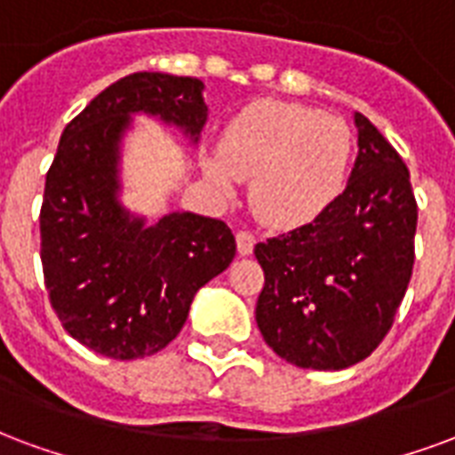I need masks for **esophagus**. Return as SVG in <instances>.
Wrapping results in <instances>:
<instances>
[{
    "instance_id": "obj_1",
    "label": "esophagus",
    "mask_w": 455,
    "mask_h": 455,
    "mask_svg": "<svg viewBox=\"0 0 455 455\" xmlns=\"http://www.w3.org/2000/svg\"><path fill=\"white\" fill-rule=\"evenodd\" d=\"M235 240H237V251H240L242 257H247V254H251V250H254V244H257V237L251 235L250 230H240L237 235H235Z\"/></svg>"
}]
</instances>
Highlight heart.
<instances>
[{"label":"heart","mask_w":455,"mask_h":455,"mask_svg":"<svg viewBox=\"0 0 455 455\" xmlns=\"http://www.w3.org/2000/svg\"><path fill=\"white\" fill-rule=\"evenodd\" d=\"M351 131L310 106L259 99L223 132L218 157L205 159L215 187L250 179L251 208L271 228H300L327 213L347 188Z\"/></svg>","instance_id":"heart-1"}]
</instances>
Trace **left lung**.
<instances>
[{
	"mask_svg": "<svg viewBox=\"0 0 455 455\" xmlns=\"http://www.w3.org/2000/svg\"><path fill=\"white\" fill-rule=\"evenodd\" d=\"M359 157L317 220L254 247L264 268L257 324L281 359L339 371L373 354L393 327L414 267L410 169L363 114Z\"/></svg>",
	"mask_w": 455,
	"mask_h": 455,
	"instance_id": "1",
	"label": "left lung"
}]
</instances>
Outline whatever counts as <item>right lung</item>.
Wrapping results in <instances>:
<instances>
[{"mask_svg": "<svg viewBox=\"0 0 455 455\" xmlns=\"http://www.w3.org/2000/svg\"><path fill=\"white\" fill-rule=\"evenodd\" d=\"M204 82L135 72L94 96L65 125L45 174L41 261L48 298L69 337L108 359L164 349L187 323L196 291L230 267L223 220L164 215L145 228L116 201L118 142L131 114L159 116L198 140Z\"/></svg>", "mask_w": 455, "mask_h": 455, "instance_id": "obj_1", "label": "right lung"}]
</instances>
